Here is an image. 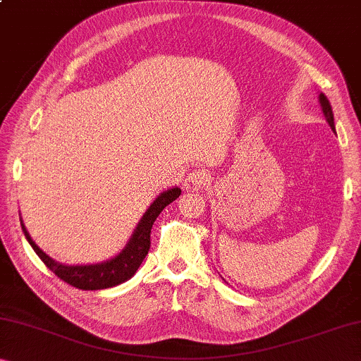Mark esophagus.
I'll use <instances>...</instances> for the list:
<instances>
[{"mask_svg":"<svg viewBox=\"0 0 361 361\" xmlns=\"http://www.w3.org/2000/svg\"><path fill=\"white\" fill-rule=\"evenodd\" d=\"M207 182H208V176L204 171H200V169L192 171V173L185 177L184 188L187 192H198L207 185Z\"/></svg>","mask_w":361,"mask_h":361,"instance_id":"34e87169","label":"esophagus"}]
</instances>
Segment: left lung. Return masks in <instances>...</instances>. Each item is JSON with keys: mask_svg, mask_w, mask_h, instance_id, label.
<instances>
[{"mask_svg": "<svg viewBox=\"0 0 361 361\" xmlns=\"http://www.w3.org/2000/svg\"><path fill=\"white\" fill-rule=\"evenodd\" d=\"M319 103H321V108H323L324 118H326V121H328V124L331 126V129L336 130V127H334V114H332L331 103H329V99L326 98L324 93H319Z\"/></svg>", "mask_w": 361, "mask_h": 361, "instance_id": "obj_1", "label": "left lung"}]
</instances>
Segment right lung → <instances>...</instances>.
<instances>
[{
  "label": "right lung",
  "mask_w": 361,
  "mask_h": 361,
  "mask_svg": "<svg viewBox=\"0 0 361 361\" xmlns=\"http://www.w3.org/2000/svg\"><path fill=\"white\" fill-rule=\"evenodd\" d=\"M179 195V187L168 188L166 192L159 193L158 198L149 204L145 214L142 216L140 223L137 224L130 240L126 243L124 250L116 255L114 258L108 259V262L97 264L68 266L54 262L53 258H49L47 253H43V250H40V247L32 240V237L29 235V232H27L22 219L20 226L22 232H24V235L27 240H29L33 250H35V253L40 257L42 262L47 264V268L51 269L61 281L68 282L69 286L82 290L108 289V287L123 284V282L130 279V277L137 273L138 266L142 264L149 250V232H152L153 223L157 221L159 213H161L169 203H173Z\"/></svg>",
  "instance_id": "add662e5"
}]
</instances>
